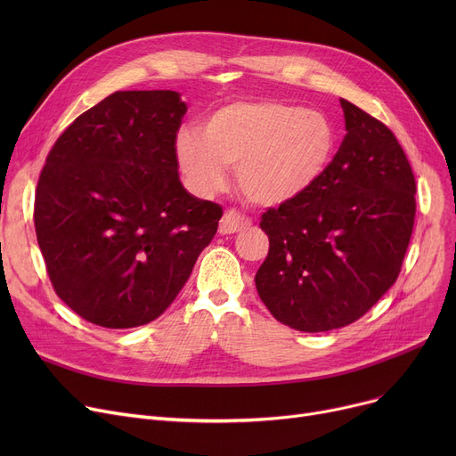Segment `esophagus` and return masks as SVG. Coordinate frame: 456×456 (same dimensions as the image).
<instances>
[{"label":"esophagus","mask_w":456,"mask_h":456,"mask_svg":"<svg viewBox=\"0 0 456 456\" xmlns=\"http://www.w3.org/2000/svg\"><path fill=\"white\" fill-rule=\"evenodd\" d=\"M249 227H251V220L246 218L244 214L236 212V210H227L222 216L218 231H220V234H232V232H242Z\"/></svg>","instance_id":"esophagus-1"}]
</instances>
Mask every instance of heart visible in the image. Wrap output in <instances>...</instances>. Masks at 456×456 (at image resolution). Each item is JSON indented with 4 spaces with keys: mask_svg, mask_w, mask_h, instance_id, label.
<instances>
[{
    "mask_svg": "<svg viewBox=\"0 0 456 456\" xmlns=\"http://www.w3.org/2000/svg\"><path fill=\"white\" fill-rule=\"evenodd\" d=\"M337 153L330 119L299 105L234 102L210 112L201 129H181L175 159L190 188L210 198L227 183L234 166L236 184L256 205L290 203L313 188Z\"/></svg>",
    "mask_w": 456,
    "mask_h": 456,
    "instance_id": "obj_1",
    "label": "heart"
}]
</instances>
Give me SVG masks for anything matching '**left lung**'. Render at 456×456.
I'll return each mask as SVG.
<instances>
[{
    "mask_svg": "<svg viewBox=\"0 0 456 456\" xmlns=\"http://www.w3.org/2000/svg\"><path fill=\"white\" fill-rule=\"evenodd\" d=\"M346 136L305 196L262 214L270 251L256 292L303 332L346 327L395 282L416 216V181L394 133L340 100Z\"/></svg>",
    "mask_w": 456,
    "mask_h": 456,
    "instance_id": "1",
    "label": "left lung"
}]
</instances>
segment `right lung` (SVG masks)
Here are the masks:
<instances>
[{
  "label": "right lung",
  "instance_id": "obj_1",
  "mask_svg": "<svg viewBox=\"0 0 456 456\" xmlns=\"http://www.w3.org/2000/svg\"><path fill=\"white\" fill-rule=\"evenodd\" d=\"M174 90L114 92L55 142L35 198L37 240L57 296L83 320L159 318L210 244L222 207L179 179Z\"/></svg>",
  "mask_w": 456,
  "mask_h": 456
}]
</instances>
